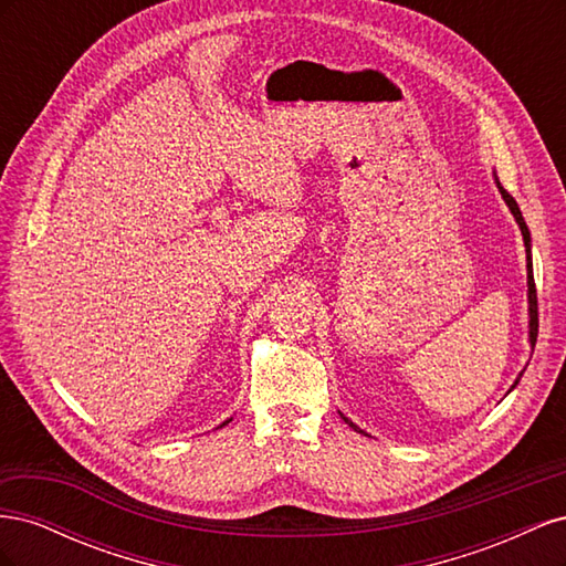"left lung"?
<instances>
[{"instance_id": "left-lung-1", "label": "left lung", "mask_w": 566, "mask_h": 566, "mask_svg": "<svg viewBox=\"0 0 566 566\" xmlns=\"http://www.w3.org/2000/svg\"><path fill=\"white\" fill-rule=\"evenodd\" d=\"M493 177H495V172H493ZM495 186H499V191H501L505 205L510 208L512 217H515V221L520 224V231H522V238H524V248H526V285H528V342H531V347H536V337H538V297H536V283H534V266H531V233L526 229V221L522 217V210H520L517 200L505 191L503 184L499 181V177H495ZM520 378H522V373H520ZM520 378L515 380V385L520 382ZM515 385H512V387H515ZM342 420H345L352 427V430L364 432V430H358V427L349 418L342 416Z\"/></svg>"}]
</instances>
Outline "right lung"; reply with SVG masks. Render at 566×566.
<instances>
[{
	"label": "right lung",
	"instance_id": "1",
	"mask_svg": "<svg viewBox=\"0 0 566 566\" xmlns=\"http://www.w3.org/2000/svg\"><path fill=\"white\" fill-rule=\"evenodd\" d=\"M227 422H229V420H227ZM227 422H221V424H219V427H224V424H227Z\"/></svg>",
	"mask_w": 566,
	"mask_h": 566
}]
</instances>
